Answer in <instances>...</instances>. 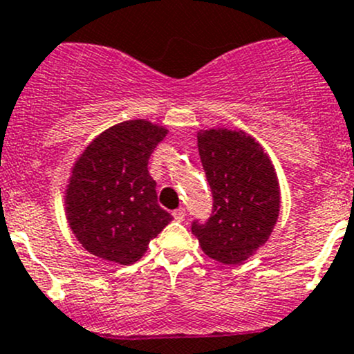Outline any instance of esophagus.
I'll use <instances>...</instances> for the list:
<instances>
[{
    "label": "esophagus",
    "instance_id": "esophagus-1",
    "mask_svg": "<svg viewBox=\"0 0 354 354\" xmlns=\"http://www.w3.org/2000/svg\"><path fill=\"white\" fill-rule=\"evenodd\" d=\"M173 216H174V219H176V221H183L185 219V209H183V207H180V209L174 210Z\"/></svg>",
    "mask_w": 354,
    "mask_h": 354
}]
</instances>
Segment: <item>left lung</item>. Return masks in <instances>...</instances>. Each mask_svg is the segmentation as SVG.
Listing matches in <instances>:
<instances>
[{
  "instance_id": "left-lung-1",
  "label": "left lung",
  "mask_w": 354,
  "mask_h": 354,
  "mask_svg": "<svg viewBox=\"0 0 354 354\" xmlns=\"http://www.w3.org/2000/svg\"><path fill=\"white\" fill-rule=\"evenodd\" d=\"M198 154L214 197L212 216L194 223L202 252L238 266L267 243L281 209L276 167L262 145L243 130H198Z\"/></svg>"
}]
</instances>
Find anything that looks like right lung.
I'll use <instances>...</instances> for the list:
<instances>
[{
  "label": "right lung",
  "mask_w": 354,
  "mask_h": 354,
  "mask_svg": "<svg viewBox=\"0 0 354 354\" xmlns=\"http://www.w3.org/2000/svg\"><path fill=\"white\" fill-rule=\"evenodd\" d=\"M167 131L149 120L123 121L99 133L73 162L65 214L78 243L92 255L130 266L173 221L157 203L147 167Z\"/></svg>",
  "instance_id": "1"
}]
</instances>
